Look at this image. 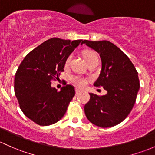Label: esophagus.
Wrapping results in <instances>:
<instances>
[{
  "instance_id": "esophagus-1",
  "label": "esophagus",
  "mask_w": 155,
  "mask_h": 155,
  "mask_svg": "<svg viewBox=\"0 0 155 155\" xmlns=\"http://www.w3.org/2000/svg\"><path fill=\"white\" fill-rule=\"evenodd\" d=\"M80 92H81V90H80V89H75V93H76V94H80Z\"/></svg>"
}]
</instances>
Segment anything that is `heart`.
<instances>
[{"label":"heart","mask_w":155,"mask_h":155,"mask_svg":"<svg viewBox=\"0 0 155 155\" xmlns=\"http://www.w3.org/2000/svg\"><path fill=\"white\" fill-rule=\"evenodd\" d=\"M84 56L86 62H88V61H90V60L93 59V58H97V56L96 55L95 53L92 52V51H86V52L84 53ZM71 58V55L68 57V58L66 61V64H69ZM71 81L76 85V86H80V87H81V86H84L86 83V80L81 77H78V76H71Z\"/></svg>","instance_id":"heart-1"}]
</instances>
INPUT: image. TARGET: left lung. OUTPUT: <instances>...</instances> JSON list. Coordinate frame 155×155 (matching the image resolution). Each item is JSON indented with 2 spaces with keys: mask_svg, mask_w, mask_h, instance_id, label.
<instances>
[{
  "mask_svg": "<svg viewBox=\"0 0 155 155\" xmlns=\"http://www.w3.org/2000/svg\"><path fill=\"white\" fill-rule=\"evenodd\" d=\"M84 44L97 51L101 59V73L94 86L107 91L101 97L89 93L85 114L99 127L116 126L129 115L135 104L140 89L138 73L129 58L112 43L84 40Z\"/></svg>",
  "mask_w": 155,
  "mask_h": 155,
  "instance_id": "8db88e82",
  "label": "left lung"
}]
</instances>
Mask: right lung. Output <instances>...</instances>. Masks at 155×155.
<instances>
[{"mask_svg": "<svg viewBox=\"0 0 155 155\" xmlns=\"http://www.w3.org/2000/svg\"><path fill=\"white\" fill-rule=\"evenodd\" d=\"M82 42L51 38L31 51L18 67L15 94L21 111L38 125L55 124L66 113L75 94L74 88L66 85L57 91L51 81L64 71L66 59Z\"/></svg>", "mask_w": 155, "mask_h": 155, "instance_id": "obj_1", "label": "right lung"}]
</instances>
